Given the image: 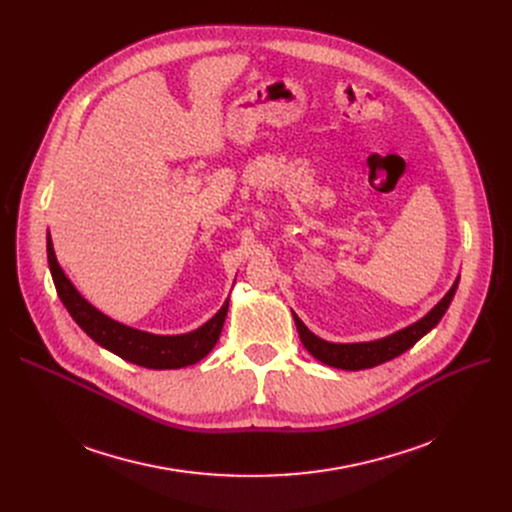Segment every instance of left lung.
Segmentation results:
<instances>
[{
	"label": "left lung",
	"instance_id": "1",
	"mask_svg": "<svg viewBox=\"0 0 512 512\" xmlns=\"http://www.w3.org/2000/svg\"><path fill=\"white\" fill-rule=\"evenodd\" d=\"M459 280L461 276H456L454 284L450 286V290L444 294L442 301L438 305H434L429 309L421 319H417L415 324L402 328L390 336L371 340V342H328L324 338L315 336L303 321L299 319V315H294V324H297V332L301 336L303 346L309 351V355H313L317 361H321L324 365L336 367V369H346V371H359V369H369L375 365H382L386 361H392L394 357L407 353L411 346H415V342H419L427 332H432L440 319L444 317V313L448 311L454 292L459 288Z\"/></svg>",
	"mask_w": 512,
	"mask_h": 512
}]
</instances>
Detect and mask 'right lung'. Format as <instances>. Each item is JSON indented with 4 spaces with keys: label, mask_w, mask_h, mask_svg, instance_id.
Returning <instances> with one entry per match:
<instances>
[{
    "label": "right lung",
    "mask_w": 512,
    "mask_h": 512,
    "mask_svg": "<svg viewBox=\"0 0 512 512\" xmlns=\"http://www.w3.org/2000/svg\"><path fill=\"white\" fill-rule=\"evenodd\" d=\"M47 261L49 272L56 284L58 297L72 315L76 324L83 328V332L93 338L105 351L118 355L124 361H130L134 365H141L147 369H180L186 365H195L203 357L211 353V348L218 342L226 313H228V301L222 305V309L215 313L209 321L193 332L176 334V336H161L143 332L137 328H130L120 321L107 317L99 309H95L83 294L76 290V286L70 282V278L64 274V270L58 263L56 251H53V242L47 232Z\"/></svg>",
    "instance_id": "1"
}]
</instances>
